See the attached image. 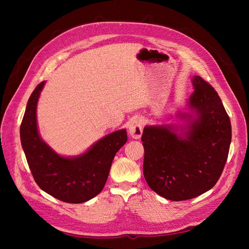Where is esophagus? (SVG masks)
Masks as SVG:
<instances>
[{
    "label": "esophagus",
    "instance_id": "obj_1",
    "mask_svg": "<svg viewBox=\"0 0 249 249\" xmlns=\"http://www.w3.org/2000/svg\"><path fill=\"white\" fill-rule=\"evenodd\" d=\"M143 122L140 117H135L131 119L129 124V133L131 137L134 139H139L142 135Z\"/></svg>",
    "mask_w": 249,
    "mask_h": 249
}]
</instances>
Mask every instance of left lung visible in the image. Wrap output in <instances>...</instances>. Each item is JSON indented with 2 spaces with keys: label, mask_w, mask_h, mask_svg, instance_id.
Here are the masks:
<instances>
[{
  "label": "left lung",
  "mask_w": 249,
  "mask_h": 249,
  "mask_svg": "<svg viewBox=\"0 0 249 249\" xmlns=\"http://www.w3.org/2000/svg\"><path fill=\"white\" fill-rule=\"evenodd\" d=\"M189 99L186 138L169 125L145 126L141 141L144 147L143 175L147 185L162 197L187 200L213 188L228 160L231 140V120L216 90L195 76Z\"/></svg>",
  "instance_id": "obj_1"
}]
</instances>
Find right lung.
<instances>
[{
	"mask_svg": "<svg viewBox=\"0 0 249 249\" xmlns=\"http://www.w3.org/2000/svg\"><path fill=\"white\" fill-rule=\"evenodd\" d=\"M44 82L28 101L20 124V141L36 184L59 200L81 203L93 198L106 184L114 156L125 144L126 131L113 132L76 158L57 155L37 131L36 106Z\"/></svg>",
	"mask_w": 249,
	"mask_h": 249,
	"instance_id": "right-lung-1",
	"label": "right lung"
}]
</instances>
